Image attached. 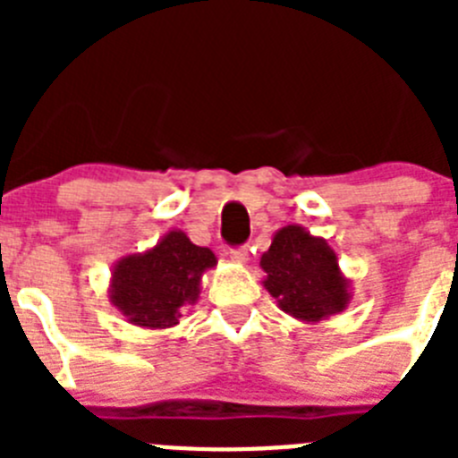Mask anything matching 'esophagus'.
Here are the masks:
<instances>
[{
  "label": "esophagus",
  "instance_id": "34e87169",
  "mask_svg": "<svg viewBox=\"0 0 458 458\" xmlns=\"http://www.w3.org/2000/svg\"><path fill=\"white\" fill-rule=\"evenodd\" d=\"M229 259H232L233 264H248L250 252L248 248H236V250H229Z\"/></svg>",
  "mask_w": 458,
  "mask_h": 458
}]
</instances>
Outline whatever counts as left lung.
I'll list each match as a JSON object with an SVG mask.
<instances>
[{
    "label": "left lung",
    "mask_w": 458,
    "mask_h": 458,
    "mask_svg": "<svg viewBox=\"0 0 458 458\" xmlns=\"http://www.w3.org/2000/svg\"><path fill=\"white\" fill-rule=\"evenodd\" d=\"M264 286L282 311L301 323H317L349 307L351 279L326 238L301 225H286L273 233L268 252L261 254Z\"/></svg>",
    "instance_id": "left-lung-1"
}]
</instances>
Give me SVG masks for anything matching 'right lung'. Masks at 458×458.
<instances>
[{
	"instance_id": "add662e5",
	"label": "right lung",
	"mask_w": 458,
	"mask_h": 458,
	"mask_svg": "<svg viewBox=\"0 0 458 458\" xmlns=\"http://www.w3.org/2000/svg\"><path fill=\"white\" fill-rule=\"evenodd\" d=\"M216 266L217 259L208 248L172 229L147 252L128 254L112 266L109 302L137 327H174L183 307L199 301L201 277Z\"/></svg>"
}]
</instances>
